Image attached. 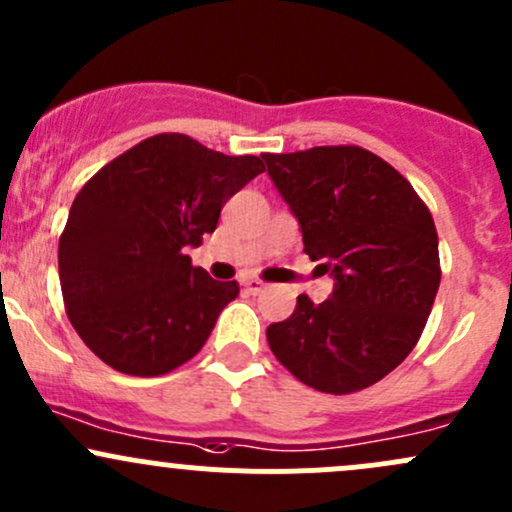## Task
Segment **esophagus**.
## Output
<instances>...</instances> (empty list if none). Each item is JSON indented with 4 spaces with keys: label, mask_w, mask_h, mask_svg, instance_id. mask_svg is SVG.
I'll return each mask as SVG.
<instances>
[{
    "label": "esophagus",
    "mask_w": 512,
    "mask_h": 512,
    "mask_svg": "<svg viewBox=\"0 0 512 512\" xmlns=\"http://www.w3.org/2000/svg\"><path fill=\"white\" fill-rule=\"evenodd\" d=\"M263 288H266V283H263V280H258V278H246L244 280V290H246V293L258 295V293H263Z\"/></svg>",
    "instance_id": "34e87169"
}]
</instances>
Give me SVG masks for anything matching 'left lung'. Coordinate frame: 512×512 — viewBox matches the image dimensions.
Listing matches in <instances>:
<instances>
[{
	"instance_id": "obj_1",
	"label": "left lung",
	"mask_w": 512,
	"mask_h": 512,
	"mask_svg": "<svg viewBox=\"0 0 512 512\" xmlns=\"http://www.w3.org/2000/svg\"><path fill=\"white\" fill-rule=\"evenodd\" d=\"M302 232L305 254L334 278L324 302L300 295L266 329L276 359L305 386L354 393L405 361L430 317L439 278L432 214L412 185L359 146L263 153Z\"/></svg>"
}]
</instances>
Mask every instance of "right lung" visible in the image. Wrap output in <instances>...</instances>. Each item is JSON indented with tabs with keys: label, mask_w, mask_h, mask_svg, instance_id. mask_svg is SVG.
I'll return each instance as SVG.
<instances>
[{
	"label": "right lung",
	"mask_w": 512,
	"mask_h": 512,
	"mask_svg": "<svg viewBox=\"0 0 512 512\" xmlns=\"http://www.w3.org/2000/svg\"><path fill=\"white\" fill-rule=\"evenodd\" d=\"M263 173L256 156H224L185 134H158L92 175L60 234L68 320L92 354L126 376H161L190 361L239 295L185 251Z\"/></svg>",
	"instance_id": "1"
}]
</instances>
